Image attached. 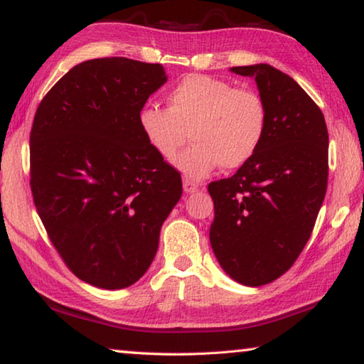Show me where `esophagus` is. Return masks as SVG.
Returning <instances> with one entry per match:
<instances>
[{
	"label": "esophagus",
	"instance_id": "esophagus-1",
	"mask_svg": "<svg viewBox=\"0 0 364 364\" xmlns=\"http://www.w3.org/2000/svg\"><path fill=\"white\" fill-rule=\"evenodd\" d=\"M183 188H184V193L193 194V193H196L197 189H199V184L194 183V181H191V180H184L183 181Z\"/></svg>",
	"mask_w": 364,
	"mask_h": 364
}]
</instances>
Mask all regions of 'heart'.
<instances>
[{
  "label": "heart",
  "instance_id": "1",
  "mask_svg": "<svg viewBox=\"0 0 364 364\" xmlns=\"http://www.w3.org/2000/svg\"><path fill=\"white\" fill-rule=\"evenodd\" d=\"M167 109L144 106L138 123L157 156L173 164L184 143L193 139L178 160V168L202 180L215 168H239L255 156L268 127V109L254 90L236 88L210 75H186L167 96Z\"/></svg>",
  "mask_w": 364,
  "mask_h": 364
}]
</instances>
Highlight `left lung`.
I'll list each match as a JSON object with an SVG mask.
<instances>
[{"mask_svg": "<svg viewBox=\"0 0 364 364\" xmlns=\"http://www.w3.org/2000/svg\"><path fill=\"white\" fill-rule=\"evenodd\" d=\"M254 77L268 109L260 149L231 178L208 184L210 244L234 281L257 287L292 267L311 236L328 188V127L301 86L268 64L232 67Z\"/></svg>", "mask_w": 364, "mask_h": 364, "instance_id": "1", "label": "left lung"}]
</instances>
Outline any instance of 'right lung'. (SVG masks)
<instances>
[{"label": "right lung", "instance_id": "1", "mask_svg": "<svg viewBox=\"0 0 364 364\" xmlns=\"http://www.w3.org/2000/svg\"><path fill=\"white\" fill-rule=\"evenodd\" d=\"M164 67L91 59L48 91L30 132V188L73 274L101 289L136 282L183 193L181 175L147 144L138 115Z\"/></svg>", "mask_w": 364, "mask_h": 364}]
</instances>
